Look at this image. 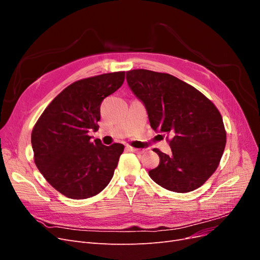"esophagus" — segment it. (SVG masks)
I'll list each match as a JSON object with an SVG mask.
<instances>
[{"mask_svg":"<svg viewBox=\"0 0 260 260\" xmlns=\"http://www.w3.org/2000/svg\"><path fill=\"white\" fill-rule=\"evenodd\" d=\"M128 151H131L133 153H137V154H142L144 153V149H140V148H136V147H132V146H127Z\"/></svg>","mask_w":260,"mask_h":260,"instance_id":"1","label":"esophagus"}]
</instances>
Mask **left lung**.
<instances>
[{
  "label": "left lung",
  "mask_w": 260,
  "mask_h": 260,
  "mask_svg": "<svg viewBox=\"0 0 260 260\" xmlns=\"http://www.w3.org/2000/svg\"><path fill=\"white\" fill-rule=\"evenodd\" d=\"M127 82L143 102L152 129L167 139L171 136L169 155L154 149L159 165L148 171L149 177L177 193L202 186L218 168L225 147L226 133L218 108L194 86L169 74L129 70Z\"/></svg>",
  "instance_id": "1"
}]
</instances>
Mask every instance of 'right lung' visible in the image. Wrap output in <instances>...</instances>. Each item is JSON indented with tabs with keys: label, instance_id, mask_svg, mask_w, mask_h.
Returning a JSON list of instances; mask_svg holds the SVG:
<instances>
[{
	"label": "right lung",
	"instance_id": "obj_1",
	"mask_svg": "<svg viewBox=\"0 0 260 260\" xmlns=\"http://www.w3.org/2000/svg\"><path fill=\"white\" fill-rule=\"evenodd\" d=\"M123 80L124 72L78 80L51 102L35 124V162L45 180L66 198H92L111 182L124 146L92 141L89 131L99 129L102 102Z\"/></svg>",
	"mask_w": 260,
	"mask_h": 260
}]
</instances>
